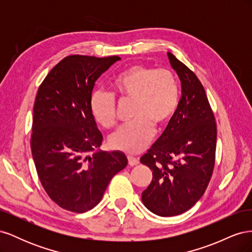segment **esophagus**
Masks as SVG:
<instances>
[{
    "label": "esophagus",
    "mask_w": 252,
    "mask_h": 252,
    "mask_svg": "<svg viewBox=\"0 0 252 252\" xmlns=\"http://www.w3.org/2000/svg\"><path fill=\"white\" fill-rule=\"evenodd\" d=\"M139 163H140L139 158H133V157H131V156L128 157V165H129V166H135V165H138Z\"/></svg>",
    "instance_id": "1"
}]
</instances>
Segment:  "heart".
<instances>
[{
  "label": "heart",
  "mask_w": 252,
  "mask_h": 252,
  "mask_svg": "<svg viewBox=\"0 0 252 252\" xmlns=\"http://www.w3.org/2000/svg\"><path fill=\"white\" fill-rule=\"evenodd\" d=\"M113 94L121 100L133 101L130 124L122 126L109 138L110 147L135 155L152 139L154 127L162 129L173 117L179 102L178 81L167 68L136 64L122 71L111 83ZM90 112L97 124L111 128L116 124V98L106 91L91 94Z\"/></svg>",
  "instance_id": "b5f03b06"
}]
</instances>
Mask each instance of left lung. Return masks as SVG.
<instances>
[{"label": "left lung", "mask_w": 252, "mask_h": 252, "mask_svg": "<svg viewBox=\"0 0 252 252\" xmlns=\"http://www.w3.org/2000/svg\"><path fill=\"white\" fill-rule=\"evenodd\" d=\"M179 75L182 97L162 135L141 158L152 171L142 202L159 217L187 211L204 194L215 167L217 125L205 89L196 75L168 52Z\"/></svg>", "instance_id": "left-lung-1"}]
</instances>
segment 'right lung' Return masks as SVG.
<instances>
[{
  "instance_id": "add662e5",
  "label": "right lung",
  "mask_w": 252,
  "mask_h": 252,
  "mask_svg": "<svg viewBox=\"0 0 252 252\" xmlns=\"http://www.w3.org/2000/svg\"><path fill=\"white\" fill-rule=\"evenodd\" d=\"M121 58L69 56L52 68L33 106L32 152L45 191L72 212L93 209L127 165L121 151H101L103 135L90 112L95 81ZM93 151L94 155L88 154Z\"/></svg>"
}]
</instances>
